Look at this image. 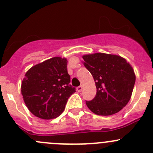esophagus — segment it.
I'll return each mask as SVG.
<instances>
[{
  "label": "esophagus",
  "mask_w": 153,
  "mask_h": 153,
  "mask_svg": "<svg viewBox=\"0 0 153 153\" xmlns=\"http://www.w3.org/2000/svg\"><path fill=\"white\" fill-rule=\"evenodd\" d=\"M77 90H78V92H82V90H83V86H78V87L77 88Z\"/></svg>",
  "instance_id": "esophagus-1"
}]
</instances>
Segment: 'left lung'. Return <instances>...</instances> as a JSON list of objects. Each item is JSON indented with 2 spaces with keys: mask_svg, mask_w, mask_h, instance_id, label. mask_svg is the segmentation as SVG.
Returning <instances> with one entry per match:
<instances>
[{
  "mask_svg": "<svg viewBox=\"0 0 153 153\" xmlns=\"http://www.w3.org/2000/svg\"><path fill=\"white\" fill-rule=\"evenodd\" d=\"M84 65L95 81V97L86 106L98 115L117 113L130 100L135 82L132 66L122 57L106 53L83 55Z\"/></svg>",
  "mask_w": 153,
  "mask_h": 153,
  "instance_id": "1",
  "label": "left lung"
}]
</instances>
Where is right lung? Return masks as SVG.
I'll use <instances>...</instances> for the list:
<instances>
[{
	"mask_svg": "<svg viewBox=\"0 0 153 153\" xmlns=\"http://www.w3.org/2000/svg\"><path fill=\"white\" fill-rule=\"evenodd\" d=\"M67 58L54 57L31 67L21 83V94L29 110L49 120L59 116L75 92L69 84Z\"/></svg>",
	"mask_w": 153,
	"mask_h": 153,
	"instance_id": "add662e5",
	"label": "right lung"
}]
</instances>
